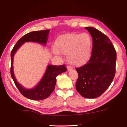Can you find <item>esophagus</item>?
Wrapping results in <instances>:
<instances>
[{"label":"esophagus","mask_w":127,"mask_h":127,"mask_svg":"<svg viewBox=\"0 0 127 127\" xmlns=\"http://www.w3.org/2000/svg\"><path fill=\"white\" fill-rule=\"evenodd\" d=\"M67 70H68V71H70V70H72L73 68H72V67H71L70 66H67Z\"/></svg>","instance_id":"1"}]
</instances>
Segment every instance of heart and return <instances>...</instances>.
<instances>
[{"instance_id":"b5f03b06","label":"heart","mask_w":127,"mask_h":127,"mask_svg":"<svg viewBox=\"0 0 127 127\" xmlns=\"http://www.w3.org/2000/svg\"><path fill=\"white\" fill-rule=\"evenodd\" d=\"M93 40L87 33L81 34L69 33L59 36L55 41V54H66L72 65L80 66L90 60Z\"/></svg>"}]
</instances>
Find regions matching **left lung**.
<instances>
[{"instance_id": "left-lung-1", "label": "left lung", "mask_w": 127, "mask_h": 127, "mask_svg": "<svg viewBox=\"0 0 127 127\" xmlns=\"http://www.w3.org/2000/svg\"><path fill=\"white\" fill-rule=\"evenodd\" d=\"M93 37V50L86 65L76 68L79 77L76 88L81 96H100L113 80L116 73V51L107 36L93 27L85 28Z\"/></svg>"}]
</instances>
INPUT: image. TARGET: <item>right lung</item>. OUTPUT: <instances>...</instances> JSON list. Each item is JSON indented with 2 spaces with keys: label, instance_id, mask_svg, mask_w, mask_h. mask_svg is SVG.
<instances>
[{
  "label": "right lung",
  "instance_id": "1",
  "mask_svg": "<svg viewBox=\"0 0 127 127\" xmlns=\"http://www.w3.org/2000/svg\"><path fill=\"white\" fill-rule=\"evenodd\" d=\"M50 31L49 29H47L33 31L26 34L17 41L11 52V65L10 73L12 79L20 93L29 99L39 100L48 98L54 90L56 84L57 76L66 71V67H65V65L60 66L48 65L42 79L38 83L37 86L32 89H27L24 88L15 79L13 72V58L15 52L24 43L28 41H33L46 45Z\"/></svg>",
  "mask_w": 127,
  "mask_h": 127
}]
</instances>
